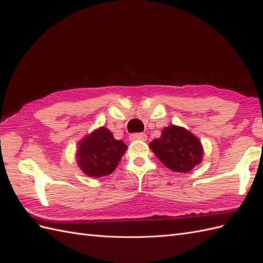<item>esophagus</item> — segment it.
Instances as JSON below:
<instances>
[{
	"label": "esophagus",
	"mask_w": 263,
	"mask_h": 263,
	"mask_svg": "<svg viewBox=\"0 0 263 263\" xmlns=\"http://www.w3.org/2000/svg\"><path fill=\"white\" fill-rule=\"evenodd\" d=\"M130 141H146V134L144 133H135V134H132L130 135Z\"/></svg>",
	"instance_id": "34e87169"
}]
</instances>
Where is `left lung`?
Returning a JSON list of instances; mask_svg holds the SVG:
<instances>
[{
    "mask_svg": "<svg viewBox=\"0 0 263 263\" xmlns=\"http://www.w3.org/2000/svg\"><path fill=\"white\" fill-rule=\"evenodd\" d=\"M149 147L163 164L176 172H189L202 159L199 139L174 125L164 128L162 136L149 143Z\"/></svg>",
    "mask_w": 263,
    "mask_h": 263,
    "instance_id": "1",
    "label": "left lung"
}]
</instances>
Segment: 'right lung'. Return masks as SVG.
I'll return each instance as SVG.
<instances>
[{"label": "right lung", "mask_w": 263, "mask_h": 263, "mask_svg": "<svg viewBox=\"0 0 263 263\" xmlns=\"http://www.w3.org/2000/svg\"><path fill=\"white\" fill-rule=\"evenodd\" d=\"M78 163L89 177L100 178L111 173L118 165L127 146L117 141L107 128L93 132L79 144Z\"/></svg>", "instance_id": "obj_1"}]
</instances>
